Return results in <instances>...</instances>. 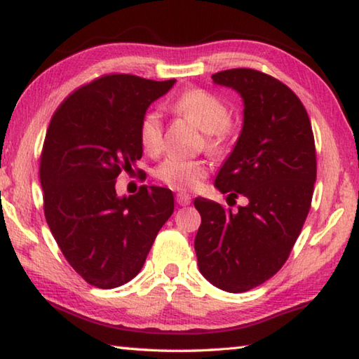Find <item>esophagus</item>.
Here are the masks:
<instances>
[{
    "mask_svg": "<svg viewBox=\"0 0 359 359\" xmlns=\"http://www.w3.org/2000/svg\"><path fill=\"white\" fill-rule=\"evenodd\" d=\"M175 201H177L179 205H188L191 203V196L188 193L180 191V193L175 194Z\"/></svg>",
    "mask_w": 359,
    "mask_h": 359,
    "instance_id": "esophagus-1",
    "label": "esophagus"
}]
</instances>
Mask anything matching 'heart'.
I'll return each mask as SVG.
<instances>
[{
	"label": "heart",
	"instance_id": "1",
	"mask_svg": "<svg viewBox=\"0 0 359 359\" xmlns=\"http://www.w3.org/2000/svg\"><path fill=\"white\" fill-rule=\"evenodd\" d=\"M172 112L182 115L204 131V145L210 154L223 155L228 151L236 136V125L229 118V109L220 96L209 90L191 87L179 93L171 102ZM139 141L150 155H156L163 147V123L160 114L149 111L139 123ZM209 168L203 160L166 158L155 169V177L174 190H194L208 177Z\"/></svg>",
	"mask_w": 359,
	"mask_h": 359
}]
</instances>
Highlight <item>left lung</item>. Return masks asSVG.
Masks as SVG:
<instances>
[{"mask_svg": "<svg viewBox=\"0 0 359 359\" xmlns=\"http://www.w3.org/2000/svg\"><path fill=\"white\" fill-rule=\"evenodd\" d=\"M215 83L244 98V128L215 187L228 199L245 196L236 212L194 199L201 226L194 252L201 274L229 293H244L288 259L312 204L317 151L306 107L278 79L252 68L220 71Z\"/></svg>", "mask_w": 359, "mask_h": 359, "instance_id": "left-lung-1", "label": "left lung"}]
</instances>
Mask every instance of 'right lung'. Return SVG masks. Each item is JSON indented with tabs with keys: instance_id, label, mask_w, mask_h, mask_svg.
<instances>
[{
	"instance_id": "right-lung-1",
	"label": "right lung",
	"mask_w": 359,
	"mask_h": 359,
	"mask_svg": "<svg viewBox=\"0 0 359 359\" xmlns=\"http://www.w3.org/2000/svg\"><path fill=\"white\" fill-rule=\"evenodd\" d=\"M174 82L104 74L66 96L50 118L39 169L44 215L66 261L96 288L136 277L174 212L168 188L142 185L123 198L115 191L118 175L135 172L142 156V115Z\"/></svg>"
}]
</instances>
